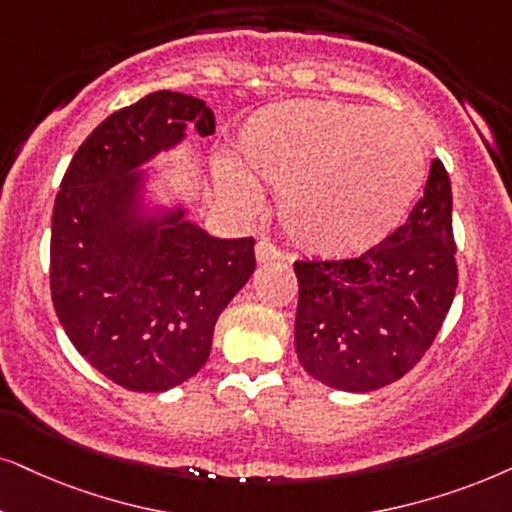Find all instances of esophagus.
I'll return each mask as SVG.
<instances>
[{"instance_id":"esophagus-1","label":"esophagus","mask_w":512,"mask_h":512,"mask_svg":"<svg viewBox=\"0 0 512 512\" xmlns=\"http://www.w3.org/2000/svg\"><path fill=\"white\" fill-rule=\"evenodd\" d=\"M255 257H257V262H260V264H269V262L278 260V257H281V252H278L274 243L260 241L255 245Z\"/></svg>"}]
</instances>
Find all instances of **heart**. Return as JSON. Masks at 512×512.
<instances>
[{
	"instance_id": "1",
	"label": "heart",
	"mask_w": 512,
	"mask_h": 512,
	"mask_svg": "<svg viewBox=\"0 0 512 512\" xmlns=\"http://www.w3.org/2000/svg\"><path fill=\"white\" fill-rule=\"evenodd\" d=\"M425 167L423 139L401 115L295 99L243 122L234 163L219 160L215 184L243 215L260 208L257 186L278 191V217L300 248L352 257L399 229L423 189Z\"/></svg>"
}]
</instances>
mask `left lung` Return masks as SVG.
Wrapping results in <instances>:
<instances>
[{"mask_svg": "<svg viewBox=\"0 0 512 512\" xmlns=\"http://www.w3.org/2000/svg\"><path fill=\"white\" fill-rule=\"evenodd\" d=\"M451 181L432 160L423 198L383 243L354 260L295 262V352L333 390L371 392L428 352L458 286Z\"/></svg>", "mask_w": 512, "mask_h": 512, "instance_id": "obj_1", "label": "left lung"}]
</instances>
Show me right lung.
<instances>
[{
	"mask_svg": "<svg viewBox=\"0 0 512 512\" xmlns=\"http://www.w3.org/2000/svg\"><path fill=\"white\" fill-rule=\"evenodd\" d=\"M193 127L215 132L196 96L153 92L82 141L51 215V300L77 352L132 392H165L210 357L219 314L255 271L252 238H217L184 200L155 203V167Z\"/></svg>",
	"mask_w": 512,
	"mask_h": 512,
	"instance_id": "right-lung-1",
	"label": "right lung"
}]
</instances>
